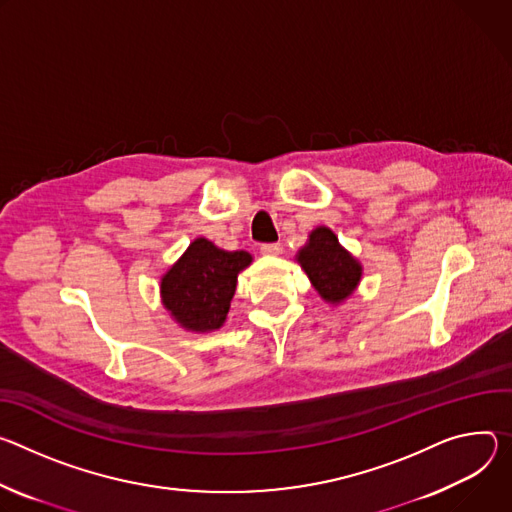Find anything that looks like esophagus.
I'll return each mask as SVG.
<instances>
[{"mask_svg":"<svg viewBox=\"0 0 512 512\" xmlns=\"http://www.w3.org/2000/svg\"><path fill=\"white\" fill-rule=\"evenodd\" d=\"M260 252L264 256H280L282 254V246L280 244H262Z\"/></svg>","mask_w":512,"mask_h":512,"instance_id":"34e87169","label":"esophagus"}]
</instances>
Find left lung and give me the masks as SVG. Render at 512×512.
Returning a JSON list of instances; mask_svg holds the SVG:
<instances>
[{
    "instance_id": "8db88e82",
    "label": "left lung",
    "mask_w": 512,
    "mask_h": 512,
    "mask_svg": "<svg viewBox=\"0 0 512 512\" xmlns=\"http://www.w3.org/2000/svg\"><path fill=\"white\" fill-rule=\"evenodd\" d=\"M295 260L309 276L317 295L333 307L346 303L356 293L364 272L360 260L339 244L327 225L315 227Z\"/></svg>"
}]
</instances>
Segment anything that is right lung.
Returning <instances> with one entry per match:
<instances>
[{"label":"right lung","instance_id":"right-lung-1","mask_svg":"<svg viewBox=\"0 0 512 512\" xmlns=\"http://www.w3.org/2000/svg\"><path fill=\"white\" fill-rule=\"evenodd\" d=\"M252 260L246 250H223L203 236L195 238L160 276V301L185 331H215L225 323L238 276Z\"/></svg>","mask_w":512,"mask_h":512}]
</instances>
